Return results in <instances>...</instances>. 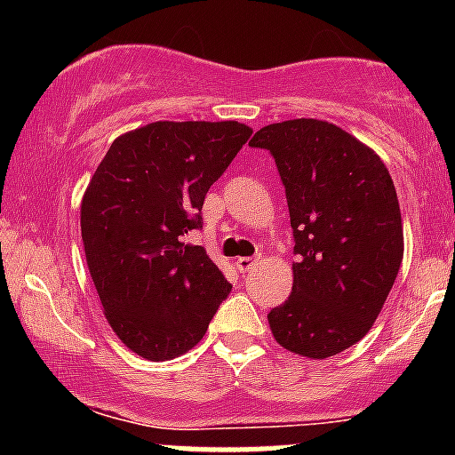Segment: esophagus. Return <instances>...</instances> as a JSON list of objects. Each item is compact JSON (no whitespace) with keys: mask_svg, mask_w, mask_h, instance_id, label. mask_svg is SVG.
I'll return each mask as SVG.
<instances>
[{"mask_svg":"<svg viewBox=\"0 0 455 455\" xmlns=\"http://www.w3.org/2000/svg\"><path fill=\"white\" fill-rule=\"evenodd\" d=\"M257 261H259L257 257H240V259L235 261V268L240 270V273H249V270L253 268Z\"/></svg>","mask_w":455,"mask_h":455,"instance_id":"obj_1","label":"esophagus"}]
</instances>
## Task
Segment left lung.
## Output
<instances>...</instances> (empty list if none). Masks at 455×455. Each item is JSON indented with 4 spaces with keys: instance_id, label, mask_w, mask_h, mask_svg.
<instances>
[{
    "instance_id": "1",
    "label": "left lung",
    "mask_w": 455,
    "mask_h": 455,
    "mask_svg": "<svg viewBox=\"0 0 455 455\" xmlns=\"http://www.w3.org/2000/svg\"><path fill=\"white\" fill-rule=\"evenodd\" d=\"M286 187L295 255L292 292L268 313L275 341L328 359L368 334L403 261L396 189L374 149L319 118L261 127Z\"/></svg>"
}]
</instances>
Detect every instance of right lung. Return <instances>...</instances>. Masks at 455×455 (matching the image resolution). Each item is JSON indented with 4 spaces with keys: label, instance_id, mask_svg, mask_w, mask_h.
<instances>
[{
    "label": "right lung",
    "instance_id": "obj_1",
    "mask_svg": "<svg viewBox=\"0 0 455 455\" xmlns=\"http://www.w3.org/2000/svg\"><path fill=\"white\" fill-rule=\"evenodd\" d=\"M251 134L237 121L149 123L118 136L87 185V268L108 323L142 359L189 352L231 292L185 235L200 227L206 191Z\"/></svg>",
    "mask_w": 455,
    "mask_h": 455
}]
</instances>
